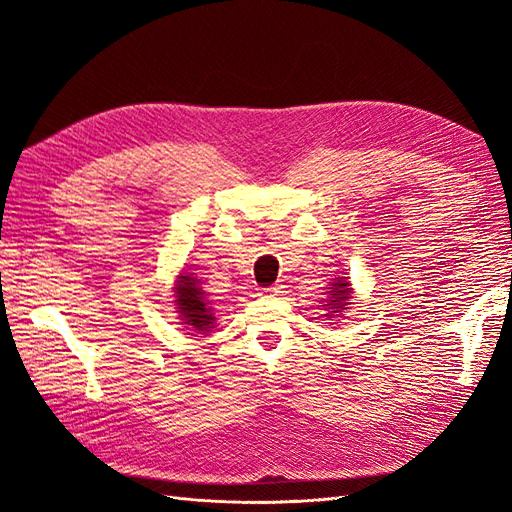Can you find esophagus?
I'll list each match as a JSON object with an SVG mask.
<instances>
[{
    "label": "esophagus",
    "instance_id": "34e87169",
    "mask_svg": "<svg viewBox=\"0 0 512 512\" xmlns=\"http://www.w3.org/2000/svg\"><path fill=\"white\" fill-rule=\"evenodd\" d=\"M284 286H280V284H275V286H271V288H265L262 290V297H267V299H277V297H282V290Z\"/></svg>",
    "mask_w": 512,
    "mask_h": 512
}]
</instances>
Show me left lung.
<instances>
[{"label": "left lung", "mask_w": 512, "mask_h": 512, "mask_svg": "<svg viewBox=\"0 0 512 512\" xmlns=\"http://www.w3.org/2000/svg\"><path fill=\"white\" fill-rule=\"evenodd\" d=\"M331 286L333 288L329 290L331 297L327 301V305H329V314L327 316H339V314L344 312V309H348L346 305L350 301V284L346 280H342V277H339V280L335 284H331Z\"/></svg>", "instance_id": "8db88e82"}]
</instances>
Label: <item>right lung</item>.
Masks as SVG:
<instances>
[{
	"label": "right lung",
	"mask_w": 512,
	"mask_h": 512,
	"mask_svg": "<svg viewBox=\"0 0 512 512\" xmlns=\"http://www.w3.org/2000/svg\"><path fill=\"white\" fill-rule=\"evenodd\" d=\"M198 284L194 273H181L175 282V305L183 324H190L198 333H207L213 329L215 316L205 290Z\"/></svg>",
	"instance_id": "obj_1"
}]
</instances>
